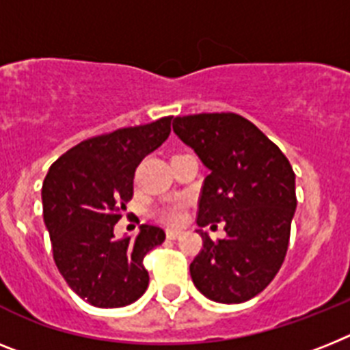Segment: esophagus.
Instances as JSON below:
<instances>
[{"mask_svg":"<svg viewBox=\"0 0 350 350\" xmlns=\"http://www.w3.org/2000/svg\"><path fill=\"white\" fill-rule=\"evenodd\" d=\"M180 234H181V231H178V230H167L165 231V237L169 240H176L178 237H180Z\"/></svg>","mask_w":350,"mask_h":350,"instance_id":"34e87169","label":"esophagus"}]
</instances>
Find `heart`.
Segmentation results:
<instances>
[{
  "mask_svg": "<svg viewBox=\"0 0 350 350\" xmlns=\"http://www.w3.org/2000/svg\"><path fill=\"white\" fill-rule=\"evenodd\" d=\"M185 201H174L167 204V206L160 208L157 211V217L160 222L167 226H180L185 220Z\"/></svg>",
  "mask_w": 350,
  "mask_h": 350,
  "instance_id": "obj_1",
  "label": "heart"
}]
</instances>
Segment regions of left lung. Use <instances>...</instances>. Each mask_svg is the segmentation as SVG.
<instances>
[{
	"instance_id": "8db88e82",
	"label": "left lung",
	"mask_w": 350,
	"mask_h": 350,
	"mask_svg": "<svg viewBox=\"0 0 350 350\" xmlns=\"http://www.w3.org/2000/svg\"><path fill=\"white\" fill-rule=\"evenodd\" d=\"M172 130L210 170L199 198L202 249L190 263L193 284L215 302L249 301L274 280L288 251L297 206L292 165L251 120L233 111L176 117ZM219 221L226 239L211 241L202 228Z\"/></svg>"
}]
</instances>
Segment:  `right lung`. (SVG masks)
I'll return each mask as SVG.
<instances>
[{
	"mask_svg": "<svg viewBox=\"0 0 350 350\" xmlns=\"http://www.w3.org/2000/svg\"><path fill=\"white\" fill-rule=\"evenodd\" d=\"M170 120L90 137L64 152L44 178V222L55 263L72 292L92 306H128L148 288L144 256L165 233L144 224L135 240H116L113 226L133 198L135 170L165 142Z\"/></svg>",
	"mask_w": 350,
	"mask_h": 350,
	"instance_id": "1",
	"label": "right lung"
}]
</instances>
